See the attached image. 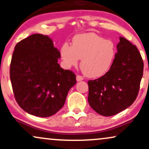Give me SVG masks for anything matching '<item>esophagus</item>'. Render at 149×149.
Returning <instances> with one entry per match:
<instances>
[{
    "label": "esophagus",
    "mask_w": 149,
    "mask_h": 149,
    "mask_svg": "<svg viewBox=\"0 0 149 149\" xmlns=\"http://www.w3.org/2000/svg\"><path fill=\"white\" fill-rule=\"evenodd\" d=\"M84 80V78H83L82 76L81 75H77V81H81Z\"/></svg>",
    "instance_id": "1"
}]
</instances>
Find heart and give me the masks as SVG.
<instances>
[{"label":"heart","mask_w":149,"mask_h":149,"mask_svg":"<svg viewBox=\"0 0 149 149\" xmlns=\"http://www.w3.org/2000/svg\"><path fill=\"white\" fill-rule=\"evenodd\" d=\"M61 57L66 68L78 63L86 76L90 78L102 77L109 70L116 55L115 44L94 33L77 35L72 45L64 43L61 48Z\"/></svg>","instance_id":"1"}]
</instances>
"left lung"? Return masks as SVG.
Masks as SVG:
<instances>
[{"instance_id":"8db88e82","label":"left lung","mask_w":149,"mask_h":149,"mask_svg":"<svg viewBox=\"0 0 149 149\" xmlns=\"http://www.w3.org/2000/svg\"><path fill=\"white\" fill-rule=\"evenodd\" d=\"M117 50L109 70L88 82L89 104L104 116L117 114L132 105L143 75L144 63L136 46L120 37Z\"/></svg>"}]
</instances>
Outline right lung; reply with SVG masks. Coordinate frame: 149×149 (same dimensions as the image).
I'll use <instances>...</instances> for the list:
<instances>
[{"instance_id": "right-lung-1", "label": "right lung", "mask_w": 149, "mask_h": 149, "mask_svg": "<svg viewBox=\"0 0 149 149\" xmlns=\"http://www.w3.org/2000/svg\"><path fill=\"white\" fill-rule=\"evenodd\" d=\"M11 57L10 79L19 106L29 114L51 116L64 105L76 84L72 71L58 63L61 57L49 37L33 34L16 44Z\"/></svg>"}]
</instances>
